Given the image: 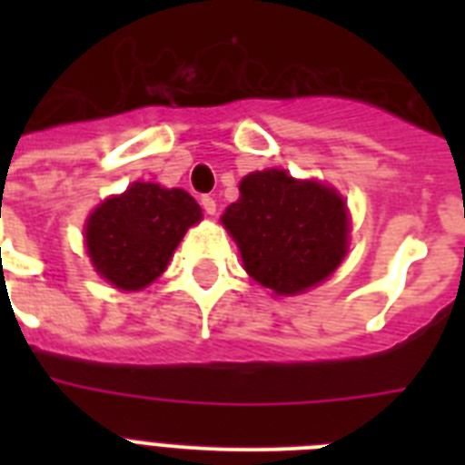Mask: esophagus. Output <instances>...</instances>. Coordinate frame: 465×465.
Returning a JSON list of instances; mask_svg holds the SVG:
<instances>
[{"mask_svg":"<svg viewBox=\"0 0 465 465\" xmlns=\"http://www.w3.org/2000/svg\"><path fill=\"white\" fill-rule=\"evenodd\" d=\"M200 204H203V210L207 212V214H214V212H217V200H214L212 195L200 197Z\"/></svg>","mask_w":465,"mask_h":465,"instance_id":"esophagus-1","label":"esophagus"}]
</instances>
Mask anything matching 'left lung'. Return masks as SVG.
<instances>
[{"label": "left lung", "mask_w": 465, "mask_h": 465, "mask_svg": "<svg viewBox=\"0 0 465 465\" xmlns=\"http://www.w3.org/2000/svg\"><path fill=\"white\" fill-rule=\"evenodd\" d=\"M226 207L224 226L248 275L277 294H299L335 272L347 253V210L335 190L294 181L280 168L255 171Z\"/></svg>", "instance_id": "left-lung-1"}]
</instances>
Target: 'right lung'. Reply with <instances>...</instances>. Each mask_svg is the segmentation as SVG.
I'll use <instances>...</instances> for the list:
<instances>
[{
  "label": "right lung",
  "instance_id": "obj_1",
  "mask_svg": "<svg viewBox=\"0 0 465 465\" xmlns=\"http://www.w3.org/2000/svg\"><path fill=\"white\" fill-rule=\"evenodd\" d=\"M200 217V204L185 190L133 183L86 222L91 262L118 290H142L166 270L183 233Z\"/></svg>",
  "mask_w": 465,
  "mask_h": 465
}]
</instances>
